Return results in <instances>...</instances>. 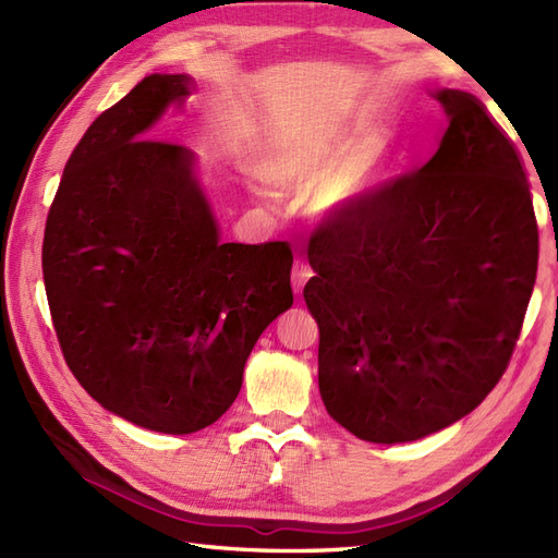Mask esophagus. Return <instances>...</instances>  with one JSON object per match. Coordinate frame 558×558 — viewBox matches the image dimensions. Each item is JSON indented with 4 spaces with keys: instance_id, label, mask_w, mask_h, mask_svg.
I'll list each match as a JSON object with an SVG mask.
<instances>
[{
    "instance_id": "esophagus-1",
    "label": "esophagus",
    "mask_w": 558,
    "mask_h": 558,
    "mask_svg": "<svg viewBox=\"0 0 558 558\" xmlns=\"http://www.w3.org/2000/svg\"><path fill=\"white\" fill-rule=\"evenodd\" d=\"M312 276H314V270L310 268V264H306V260H300V258L294 260V270H292V288H294V292H302L306 282L312 280Z\"/></svg>"
}]
</instances>
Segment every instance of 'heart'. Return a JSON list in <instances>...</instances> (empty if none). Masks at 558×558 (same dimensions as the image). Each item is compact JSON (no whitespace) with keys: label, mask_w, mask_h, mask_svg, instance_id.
<instances>
[{"label":"heart","mask_w":558,"mask_h":558,"mask_svg":"<svg viewBox=\"0 0 558 558\" xmlns=\"http://www.w3.org/2000/svg\"><path fill=\"white\" fill-rule=\"evenodd\" d=\"M386 141L345 122H306L280 136L260 160V177L286 192H312L318 216L348 220L369 204L381 180Z\"/></svg>","instance_id":"b5f03b06"}]
</instances>
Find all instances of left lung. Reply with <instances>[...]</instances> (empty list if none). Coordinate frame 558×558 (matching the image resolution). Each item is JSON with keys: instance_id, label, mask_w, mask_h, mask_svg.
<instances>
[{"instance_id": "obj_1", "label": "left lung", "mask_w": 558, "mask_h": 558, "mask_svg": "<svg viewBox=\"0 0 558 558\" xmlns=\"http://www.w3.org/2000/svg\"><path fill=\"white\" fill-rule=\"evenodd\" d=\"M436 98L448 129L432 160L310 242L318 390L330 417L372 444L414 441L475 410L511 362L537 278L513 144L470 93Z\"/></svg>"}]
</instances>
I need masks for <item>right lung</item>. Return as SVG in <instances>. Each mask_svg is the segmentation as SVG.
I'll list each match as a JSON object with an SVG mask.
<instances>
[{"mask_svg": "<svg viewBox=\"0 0 558 558\" xmlns=\"http://www.w3.org/2000/svg\"><path fill=\"white\" fill-rule=\"evenodd\" d=\"M192 78L150 74L88 126L47 213L59 348L105 410L162 434L220 420L248 352L292 306L288 242H220L186 148L150 136Z\"/></svg>", "mask_w": 558, "mask_h": 558, "instance_id": "1", "label": "right lung"}]
</instances>
